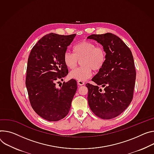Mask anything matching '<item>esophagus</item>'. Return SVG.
<instances>
[{"label":"esophagus","instance_id":"obj_1","mask_svg":"<svg viewBox=\"0 0 154 154\" xmlns=\"http://www.w3.org/2000/svg\"><path fill=\"white\" fill-rule=\"evenodd\" d=\"M77 84H78V85H79V86H82V85H84L85 83H84V82H83V81L78 80V81H77Z\"/></svg>","mask_w":154,"mask_h":154}]
</instances>
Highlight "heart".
I'll list each match as a JSON object with an SVG mask.
<instances>
[{
    "label": "heart",
    "instance_id": "1",
    "mask_svg": "<svg viewBox=\"0 0 154 154\" xmlns=\"http://www.w3.org/2000/svg\"><path fill=\"white\" fill-rule=\"evenodd\" d=\"M73 54L66 52L63 61L66 67L72 69L81 61L82 67L70 72L69 77L77 80L84 81L92 75V71H98L104 66L106 61V52L101 46L91 42L83 41L77 43L72 48Z\"/></svg>",
    "mask_w": 154,
    "mask_h": 154
}]
</instances>
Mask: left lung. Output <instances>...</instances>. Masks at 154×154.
<instances>
[{
	"label": "left lung",
	"mask_w": 154,
	"mask_h": 154,
	"mask_svg": "<svg viewBox=\"0 0 154 154\" xmlns=\"http://www.w3.org/2000/svg\"><path fill=\"white\" fill-rule=\"evenodd\" d=\"M87 38L101 44L106 52L104 66L92 79L97 86L86 84L88 104L98 117L114 119L133 100L136 75L133 54L128 46L112 33L91 34ZM100 85L104 90L99 88Z\"/></svg>",
	"instance_id": "left-lung-1"
}]
</instances>
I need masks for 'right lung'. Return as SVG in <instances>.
Returning <instances> with one entry per match:
<instances>
[{
	"label": "right lung",
	"mask_w": 154,
	"mask_h": 154,
	"mask_svg": "<svg viewBox=\"0 0 154 154\" xmlns=\"http://www.w3.org/2000/svg\"><path fill=\"white\" fill-rule=\"evenodd\" d=\"M75 35H45L33 47L27 60L26 86L31 105L48 121H58L68 114L77 91L74 79L64 82L60 88L56 87L57 80L68 74L63 57Z\"/></svg>",
	"instance_id": "obj_1"
}]
</instances>
